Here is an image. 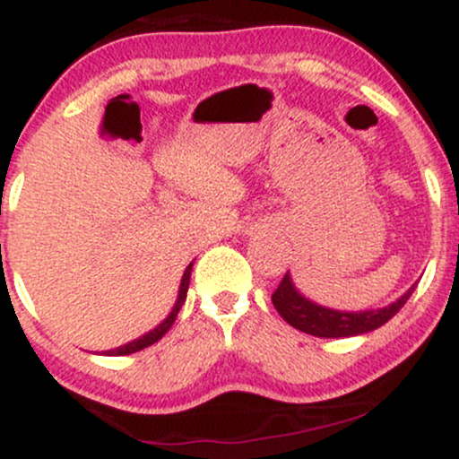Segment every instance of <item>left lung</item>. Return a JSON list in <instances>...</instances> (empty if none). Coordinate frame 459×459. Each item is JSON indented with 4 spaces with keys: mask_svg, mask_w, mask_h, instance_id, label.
Wrapping results in <instances>:
<instances>
[{
    "mask_svg": "<svg viewBox=\"0 0 459 459\" xmlns=\"http://www.w3.org/2000/svg\"><path fill=\"white\" fill-rule=\"evenodd\" d=\"M414 287L416 284H412L402 298H397L388 307L367 310H336L321 307V304L302 296L296 284H293V278L287 272L282 282L273 291L272 302L276 307L278 315L296 330L319 336V339H345V336L367 334V332L377 330L380 325L386 324L408 302Z\"/></svg>",
    "mask_w": 459,
    "mask_h": 459,
    "instance_id": "obj_1",
    "label": "left lung"
}]
</instances>
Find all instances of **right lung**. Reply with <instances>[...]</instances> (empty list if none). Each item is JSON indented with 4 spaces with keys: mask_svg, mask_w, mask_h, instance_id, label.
Masks as SVG:
<instances>
[{
    "mask_svg": "<svg viewBox=\"0 0 459 459\" xmlns=\"http://www.w3.org/2000/svg\"><path fill=\"white\" fill-rule=\"evenodd\" d=\"M192 267H194V263H189V265L186 267V272H183L181 284H178V296H177L175 307H172L170 313H168V317L163 319L160 325H155V328L146 332V334H142L140 339L129 341V343H125V345H120V347H114V350L101 351V354L103 356H127V354H135V351L144 350V347H149L152 343H157V341H160L161 336L172 328V324H175V319H177V315H178V310H181L183 304H186L187 289H189V278H192Z\"/></svg>",
    "mask_w": 459,
    "mask_h": 459,
    "instance_id": "right-lung-1",
    "label": "right lung"
}]
</instances>
